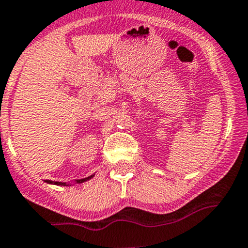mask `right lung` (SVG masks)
<instances>
[{
    "label": "right lung",
    "mask_w": 248,
    "mask_h": 248,
    "mask_svg": "<svg viewBox=\"0 0 248 248\" xmlns=\"http://www.w3.org/2000/svg\"><path fill=\"white\" fill-rule=\"evenodd\" d=\"M93 175L87 176V178H85V179H80V180H77V183H78V184L84 183V181L89 180V179H91V178H93ZM47 183H48V184H55V185H62V186L67 185V184H65V183H61V181H51V180H47ZM67 186H68V185H67Z\"/></svg>",
    "instance_id": "add662e5"
}]
</instances>
